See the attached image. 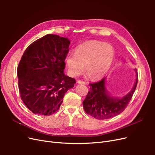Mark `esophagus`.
I'll return each instance as SVG.
<instances>
[{
  "label": "esophagus",
  "instance_id": "obj_1",
  "mask_svg": "<svg viewBox=\"0 0 155 155\" xmlns=\"http://www.w3.org/2000/svg\"><path fill=\"white\" fill-rule=\"evenodd\" d=\"M77 83H78V84H81V85H85V84H86L85 82H84V81H81V80H78V81H77Z\"/></svg>",
  "mask_w": 155,
  "mask_h": 155
}]
</instances>
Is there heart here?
I'll return each instance as SVG.
<instances>
[{
  "mask_svg": "<svg viewBox=\"0 0 155 155\" xmlns=\"http://www.w3.org/2000/svg\"><path fill=\"white\" fill-rule=\"evenodd\" d=\"M114 50L110 45L88 41L79 45L75 54L68 53L65 59L69 74L78 76L85 70L92 79L104 78L113 62Z\"/></svg>",
  "mask_w": 155,
  "mask_h": 155,
  "instance_id": "b5f03b06",
  "label": "heart"
}]
</instances>
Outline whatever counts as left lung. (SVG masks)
Returning a JSON list of instances; mask_svg holds the SVG:
<instances>
[{
    "label": "left lung",
    "instance_id": "obj_1",
    "mask_svg": "<svg viewBox=\"0 0 155 155\" xmlns=\"http://www.w3.org/2000/svg\"><path fill=\"white\" fill-rule=\"evenodd\" d=\"M136 80L131 91L119 98L110 95L107 91L105 82L106 78L95 83H91V90L83 101V109L87 114L98 120H105L120 114L129 104L135 91L138 83V73L137 68Z\"/></svg>",
    "mask_w": 155,
    "mask_h": 155
}]
</instances>
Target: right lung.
Masks as SVG:
<instances>
[{
    "instance_id": "right-lung-1",
    "label": "right lung",
    "mask_w": 155,
    "mask_h": 155,
    "mask_svg": "<svg viewBox=\"0 0 155 155\" xmlns=\"http://www.w3.org/2000/svg\"><path fill=\"white\" fill-rule=\"evenodd\" d=\"M68 38L48 34L28 46L17 68L21 97L33 113L49 116L58 111L76 79L64 74Z\"/></svg>"
}]
</instances>
